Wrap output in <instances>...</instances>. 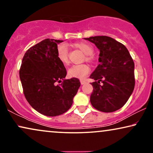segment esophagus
Listing matches in <instances>:
<instances>
[{
	"instance_id": "obj_1",
	"label": "esophagus",
	"mask_w": 153,
	"mask_h": 153,
	"mask_svg": "<svg viewBox=\"0 0 153 153\" xmlns=\"http://www.w3.org/2000/svg\"><path fill=\"white\" fill-rule=\"evenodd\" d=\"M80 82H81V84L83 85V84H85V83H86V81H85V80H81V81H80Z\"/></svg>"
}]
</instances>
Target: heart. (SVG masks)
<instances>
[{"instance_id":"heart-1","label":"heart","mask_w":153,"mask_h":153,"mask_svg":"<svg viewBox=\"0 0 153 153\" xmlns=\"http://www.w3.org/2000/svg\"><path fill=\"white\" fill-rule=\"evenodd\" d=\"M74 46L85 54V60L87 61L91 62L94 60V56L93 55V47L90 44L84 42H80L74 43ZM57 58L62 64L68 65L69 63L68 50L65 45L62 44L58 46ZM90 70H91L90 67L86 64L74 65L69 68L68 74L69 76L72 78L83 79L88 74Z\"/></svg>"}]
</instances>
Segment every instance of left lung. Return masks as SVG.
<instances>
[{"label": "left lung", "instance_id": "obj_1", "mask_svg": "<svg viewBox=\"0 0 153 153\" xmlns=\"http://www.w3.org/2000/svg\"><path fill=\"white\" fill-rule=\"evenodd\" d=\"M84 39L95 44L100 51V64L90 76L95 81L91 83L93 91L91 103L100 111H116L125 105L134 88L133 59L127 48L111 37Z\"/></svg>", "mask_w": 153, "mask_h": 153}]
</instances>
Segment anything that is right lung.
<instances>
[{
	"mask_svg": "<svg viewBox=\"0 0 153 153\" xmlns=\"http://www.w3.org/2000/svg\"><path fill=\"white\" fill-rule=\"evenodd\" d=\"M62 42L45 39L33 46L25 53L19 70L26 100L47 116L65 113L81 85L78 79H65L66 69L57 58L58 44Z\"/></svg>",
	"mask_w": 153,
	"mask_h": 153,
	"instance_id": "add662e5",
	"label": "right lung"
}]
</instances>
